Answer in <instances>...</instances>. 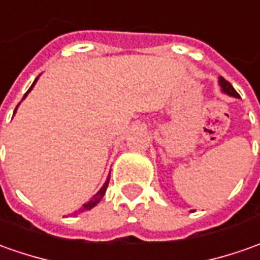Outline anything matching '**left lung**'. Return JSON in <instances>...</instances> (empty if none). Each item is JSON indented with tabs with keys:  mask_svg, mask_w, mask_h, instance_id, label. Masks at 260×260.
<instances>
[{
	"mask_svg": "<svg viewBox=\"0 0 260 260\" xmlns=\"http://www.w3.org/2000/svg\"><path fill=\"white\" fill-rule=\"evenodd\" d=\"M219 85H220V90H222V93L228 94V95H231V97H239V94L236 93V90L232 87V84L229 81H226L223 77H219Z\"/></svg>",
	"mask_w": 260,
	"mask_h": 260,
	"instance_id": "obj_1",
	"label": "left lung"
}]
</instances>
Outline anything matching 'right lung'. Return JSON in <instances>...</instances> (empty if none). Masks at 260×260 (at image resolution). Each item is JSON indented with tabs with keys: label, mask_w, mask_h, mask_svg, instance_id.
I'll use <instances>...</instances> for the list:
<instances>
[{
	"label": "right lung",
	"mask_w": 260,
	"mask_h": 260,
	"mask_svg": "<svg viewBox=\"0 0 260 260\" xmlns=\"http://www.w3.org/2000/svg\"><path fill=\"white\" fill-rule=\"evenodd\" d=\"M38 77H40V76H38ZM38 77H37L36 80H34V83H32V85H31V87H29V88H28V91H27V93L24 94V97H22V100H24V99L27 97V94H28L29 91L32 90V88H34V85H36V83H37V80H38ZM18 106H20V104H18ZM18 106H17V107H18ZM15 111H17V109H15ZM15 111H14V114H15ZM109 182H110V175H109V177L106 179V182H104V184H103L102 189H100V190L97 191V193H95V194H94L93 198H91V199L88 200V202H85L84 205L81 206V209L78 210V213H80V212H84V210H91V209H93L94 206H97V205L100 203V200L103 199V196H104V193H106V190H107V186H109ZM76 213H77V212H76Z\"/></svg>",
	"instance_id": "obj_1"
}]
</instances>
